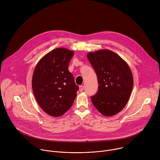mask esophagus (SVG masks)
<instances>
[{
    "mask_svg": "<svg viewBox=\"0 0 160 160\" xmlns=\"http://www.w3.org/2000/svg\"><path fill=\"white\" fill-rule=\"evenodd\" d=\"M79 90H80V92H82V91L83 90V86L80 85V86L79 87Z\"/></svg>",
    "mask_w": 160,
    "mask_h": 160,
    "instance_id": "1",
    "label": "esophagus"
}]
</instances>
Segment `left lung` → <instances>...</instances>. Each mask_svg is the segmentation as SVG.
I'll return each mask as SVG.
<instances>
[{
	"mask_svg": "<svg viewBox=\"0 0 160 160\" xmlns=\"http://www.w3.org/2000/svg\"><path fill=\"white\" fill-rule=\"evenodd\" d=\"M87 58L98 77V91L91 97L96 109L105 117L117 115L130 96L133 78L128 64L108 49L88 52Z\"/></svg>",
	"mask_w": 160,
	"mask_h": 160,
	"instance_id": "8db88e82",
	"label": "left lung"
}]
</instances>
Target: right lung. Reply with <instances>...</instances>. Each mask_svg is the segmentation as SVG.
Segmentation results:
<instances>
[{"label":"right lung","mask_w":160,"mask_h":160,"mask_svg":"<svg viewBox=\"0 0 160 160\" xmlns=\"http://www.w3.org/2000/svg\"><path fill=\"white\" fill-rule=\"evenodd\" d=\"M74 52L56 48L43 56L32 77V89L40 108L49 115L62 116L69 109L79 89L68 64Z\"/></svg>","instance_id":"right-lung-1"}]
</instances>
